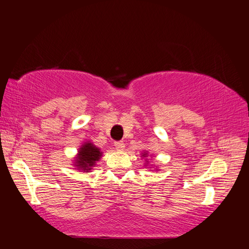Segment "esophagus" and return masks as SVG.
I'll list each match as a JSON object with an SVG mask.
<instances>
[{
	"label": "esophagus",
	"mask_w": 249,
	"mask_h": 249,
	"mask_svg": "<svg viewBox=\"0 0 249 249\" xmlns=\"http://www.w3.org/2000/svg\"><path fill=\"white\" fill-rule=\"evenodd\" d=\"M114 145H115L116 149L123 150L124 147V141H116V142H114Z\"/></svg>",
	"instance_id": "esophagus-1"
}]
</instances>
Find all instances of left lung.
I'll return each instance as SVG.
<instances>
[{
    "instance_id": "left-lung-1",
    "label": "left lung",
    "mask_w": 249,
    "mask_h": 249,
    "mask_svg": "<svg viewBox=\"0 0 249 249\" xmlns=\"http://www.w3.org/2000/svg\"><path fill=\"white\" fill-rule=\"evenodd\" d=\"M144 155H146V154H144ZM144 155H143V156H144Z\"/></svg>"
}]
</instances>
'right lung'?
I'll use <instances>...</instances> for the list:
<instances>
[{
	"instance_id": "add662e5",
	"label": "right lung",
	"mask_w": 249,
	"mask_h": 249,
	"mask_svg": "<svg viewBox=\"0 0 249 249\" xmlns=\"http://www.w3.org/2000/svg\"><path fill=\"white\" fill-rule=\"evenodd\" d=\"M102 153L100 148L95 147L92 143H84L79 150L78 157L76 159V167L77 169L84 170L88 172L90 169H92L95 165V162L100 160Z\"/></svg>"
}]
</instances>
